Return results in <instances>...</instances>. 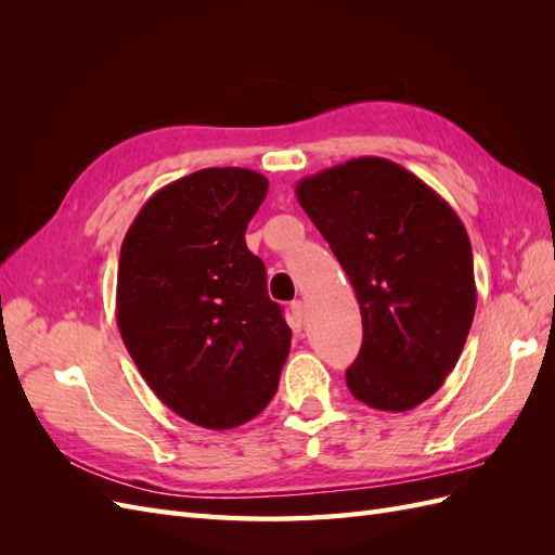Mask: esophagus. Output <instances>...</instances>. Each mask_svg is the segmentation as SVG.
<instances>
[{
	"label": "esophagus",
	"instance_id": "34e87169",
	"mask_svg": "<svg viewBox=\"0 0 555 555\" xmlns=\"http://www.w3.org/2000/svg\"><path fill=\"white\" fill-rule=\"evenodd\" d=\"M292 317H294V322H296L298 326H304V324H306L308 306L304 304V300H294V304H292Z\"/></svg>",
	"mask_w": 555,
	"mask_h": 555
}]
</instances>
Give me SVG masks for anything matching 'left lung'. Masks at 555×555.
Masks as SVG:
<instances>
[{"instance_id": "left-lung-1", "label": "left lung", "mask_w": 555, "mask_h": 555, "mask_svg": "<svg viewBox=\"0 0 555 555\" xmlns=\"http://www.w3.org/2000/svg\"><path fill=\"white\" fill-rule=\"evenodd\" d=\"M296 198L359 298L363 345L345 375L351 396L384 412L422 405L453 371L475 319L473 247L461 217L382 157L308 176Z\"/></svg>"}]
</instances>
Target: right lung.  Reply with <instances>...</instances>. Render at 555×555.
I'll return each mask as SVG.
<instances>
[{
  "instance_id": "right-lung-1",
  "label": "right lung",
  "mask_w": 555,
  "mask_h": 555,
  "mask_svg": "<svg viewBox=\"0 0 555 555\" xmlns=\"http://www.w3.org/2000/svg\"><path fill=\"white\" fill-rule=\"evenodd\" d=\"M266 192L257 171L201 169L150 196L122 241L125 347L164 405L201 428L255 418L289 357L292 328L245 245Z\"/></svg>"
}]
</instances>
